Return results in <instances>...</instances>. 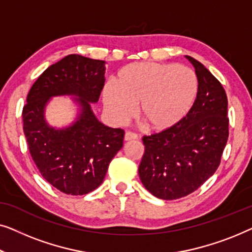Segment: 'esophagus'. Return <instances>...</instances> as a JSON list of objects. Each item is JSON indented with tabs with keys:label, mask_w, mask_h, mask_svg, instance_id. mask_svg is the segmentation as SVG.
Returning <instances> with one entry per match:
<instances>
[{
	"label": "esophagus",
	"mask_w": 252,
	"mask_h": 252,
	"mask_svg": "<svg viewBox=\"0 0 252 252\" xmlns=\"http://www.w3.org/2000/svg\"><path fill=\"white\" fill-rule=\"evenodd\" d=\"M137 139H138V136L136 133L130 132V131H126L125 134V140L129 141V140H137Z\"/></svg>",
	"instance_id": "34e87169"
}]
</instances>
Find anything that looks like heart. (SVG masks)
<instances>
[{"label":"heart","instance_id":"obj_1","mask_svg":"<svg viewBox=\"0 0 252 252\" xmlns=\"http://www.w3.org/2000/svg\"><path fill=\"white\" fill-rule=\"evenodd\" d=\"M116 86L106 84L102 100L111 119L122 125L134 106L152 131L171 129L185 119L195 101L198 81L194 70L178 63H134L123 67Z\"/></svg>","mask_w":252,"mask_h":252}]
</instances>
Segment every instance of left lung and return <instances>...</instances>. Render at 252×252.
<instances>
[{"instance_id":"obj_1","label":"left lung","mask_w":252,"mask_h":252,"mask_svg":"<svg viewBox=\"0 0 252 252\" xmlns=\"http://www.w3.org/2000/svg\"><path fill=\"white\" fill-rule=\"evenodd\" d=\"M198 81L189 114L171 129L144 136L145 153L138 168L148 192L177 200L196 190L216 172L228 139L227 95L221 83L192 57Z\"/></svg>"}]
</instances>
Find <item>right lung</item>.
Returning <instances> with one entry per match:
<instances>
[{
	"instance_id": "obj_1",
	"label": "right lung",
	"mask_w": 252,
	"mask_h": 252,
	"mask_svg": "<svg viewBox=\"0 0 252 252\" xmlns=\"http://www.w3.org/2000/svg\"><path fill=\"white\" fill-rule=\"evenodd\" d=\"M105 62L69 55L49 66L27 94L24 133L38 171L68 195H84L101 185L112 158L123 146L125 131L98 121L90 102H97L105 83ZM75 95L81 106L72 126L56 129L44 119L51 96Z\"/></svg>"
}]
</instances>
